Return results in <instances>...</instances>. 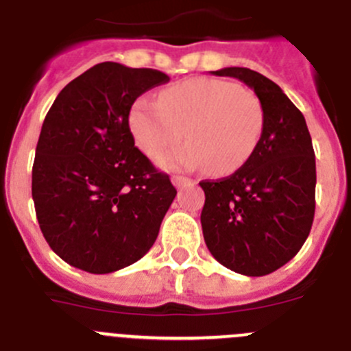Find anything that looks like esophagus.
<instances>
[{
  "label": "esophagus",
  "mask_w": 351,
  "mask_h": 351,
  "mask_svg": "<svg viewBox=\"0 0 351 351\" xmlns=\"http://www.w3.org/2000/svg\"><path fill=\"white\" fill-rule=\"evenodd\" d=\"M172 182L178 186V188H182V186H186V184H191V179L184 178V176H173Z\"/></svg>",
  "instance_id": "obj_1"
}]
</instances>
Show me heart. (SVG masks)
I'll list each match as a JSON object with an SVG mask.
<instances>
[{"label": "heart", "instance_id": "heart-1", "mask_svg": "<svg viewBox=\"0 0 351 351\" xmlns=\"http://www.w3.org/2000/svg\"><path fill=\"white\" fill-rule=\"evenodd\" d=\"M128 123L137 146L149 158L176 146L184 130L189 143L167 154L162 165H207L214 176H226L252 156L263 132V108L256 95L237 83L193 78L167 88L160 102L139 99Z\"/></svg>", "mask_w": 351, "mask_h": 351}]
</instances>
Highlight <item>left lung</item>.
I'll return each mask as SVG.
<instances>
[{"label": "left lung", "mask_w": 351, "mask_h": 351, "mask_svg": "<svg viewBox=\"0 0 351 351\" xmlns=\"http://www.w3.org/2000/svg\"><path fill=\"white\" fill-rule=\"evenodd\" d=\"M254 90L263 108V132L252 156L217 181H202L200 221L212 256L247 276L273 273L300 252L315 215V153L303 112L282 88L257 71L224 67Z\"/></svg>", "instance_id": "obj_1"}]
</instances>
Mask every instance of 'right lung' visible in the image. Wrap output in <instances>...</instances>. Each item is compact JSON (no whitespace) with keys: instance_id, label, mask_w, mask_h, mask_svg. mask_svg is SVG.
Wrapping results in <instances>:
<instances>
[{"instance_id":"1","label":"right lung","mask_w":351,"mask_h":351,"mask_svg":"<svg viewBox=\"0 0 351 351\" xmlns=\"http://www.w3.org/2000/svg\"><path fill=\"white\" fill-rule=\"evenodd\" d=\"M167 82L162 71L101 62L67 83L47 112L33 200L45 240L67 265L112 273L153 247L178 191L136 147L128 114Z\"/></svg>"}]
</instances>
